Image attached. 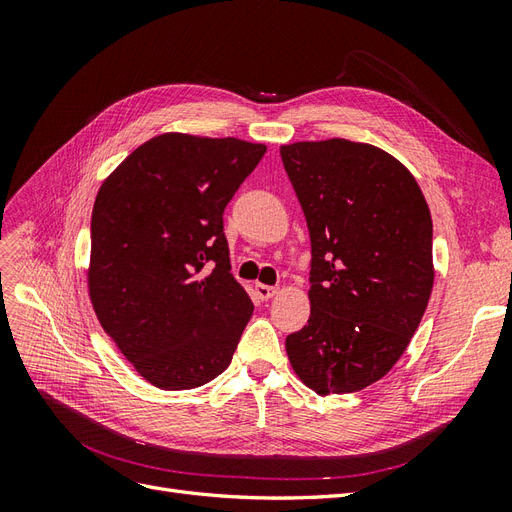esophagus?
<instances>
[{"label":"esophagus","mask_w":512,"mask_h":512,"mask_svg":"<svg viewBox=\"0 0 512 512\" xmlns=\"http://www.w3.org/2000/svg\"><path fill=\"white\" fill-rule=\"evenodd\" d=\"M277 288L275 286H267V284H256V297L260 301H269L271 297H275Z\"/></svg>","instance_id":"1"}]
</instances>
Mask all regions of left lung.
<instances>
[{
  "label": "left lung",
  "instance_id": "1",
  "mask_svg": "<svg viewBox=\"0 0 512 512\" xmlns=\"http://www.w3.org/2000/svg\"><path fill=\"white\" fill-rule=\"evenodd\" d=\"M280 156L312 239V314L286 337L288 359L320 395L361 391L397 363L425 314L429 207L410 170L378 147L333 138Z\"/></svg>",
  "mask_w": 512,
  "mask_h": 512
}]
</instances>
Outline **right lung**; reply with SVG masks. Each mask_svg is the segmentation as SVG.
Segmentation results:
<instances>
[{
    "mask_svg": "<svg viewBox=\"0 0 512 512\" xmlns=\"http://www.w3.org/2000/svg\"><path fill=\"white\" fill-rule=\"evenodd\" d=\"M239 138L162 134L96 196L89 294L153 386L196 389L230 365L254 303L230 273L224 209L265 156Z\"/></svg>",
    "mask_w": 512,
    "mask_h": 512,
    "instance_id": "obj_1",
    "label": "right lung"
}]
</instances>
